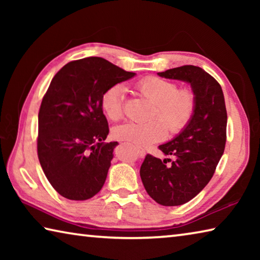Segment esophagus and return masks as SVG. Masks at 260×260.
Listing matches in <instances>:
<instances>
[{
  "mask_svg": "<svg viewBox=\"0 0 260 260\" xmlns=\"http://www.w3.org/2000/svg\"><path fill=\"white\" fill-rule=\"evenodd\" d=\"M135 151H136V153H138V156H139L140 158H143L144 156H146V151H144L143 149L135 148Z\"/></svg>",
  "mask_w": 260,
  "mask_h": 260,
  "instance_id": "34e87169",
  "label": "esophagus"
}]
</instances>
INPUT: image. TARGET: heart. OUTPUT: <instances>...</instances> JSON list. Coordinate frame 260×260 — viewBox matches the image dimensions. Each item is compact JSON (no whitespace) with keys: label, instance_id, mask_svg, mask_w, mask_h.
I'll use <instances>...</instances> for the list:
<instances>
[{"label":"heart","instance_id":"b5f03b06","mask_svg":"<svg viewBox=\"0 0 260 260\" xmlns=\"http://www.w3.org/2000/svg\"><path fill=\"white\" fill-rule=\"evenodd\" d=\"M141 95L156 105L151 119L146 122L128 121L114 127L113 136L119 141L132 143L135 147H148L164 140L168 128L172 133L181 131L190 121L195 110V96L188 89H178L175 83L159 78L148 77L136 83ZM125 88L114 85L105 91L102 98V109L108 118L118 120L122 117Z\"/></svg>","mask_w":260,"mask_h":260}]
</instances>
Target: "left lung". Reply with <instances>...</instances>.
<instances>
[{
  "mask_svg": "<svg viewBox=\"0 0 260 260\" xmlns=\"http://www.w3.org/2000/svg\"><path fill=\"white\" fill-rule=\"evenodd\" d=\"M158 76L190 85L195 96V110L181 132L159 148L161 160L147 155L140 175L149 196L158 204L177 206L187 203L209 183L226 144L227 111L222 89L203 69L193 65L170 69Z\"/></svg>",
  "mask_w": 260,
  "mask_h": 260,
  "instance_id": "8db88e82",
  "label": "left lung"
}]
</instances>
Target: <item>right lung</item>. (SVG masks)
I'll return each instance as SVG.
<instances>
[{"mask_svg":"<svg viewBox=\"0 0 260 260\" xmlns=\"http://www.w3.org/2000/svg\"><path fill=\"white\" fill-rule=\"evenodd\" d=\"M135 74L87 57L70 61L52 78L39 111L38 156L48 181L65 199L85 201L102 189L118 146L104 143L103 94Z\"/></svg>","mask_w":260,"mask_h":260,"instance_id":"obj_1","label":"right lung"}]
</instances>
